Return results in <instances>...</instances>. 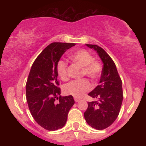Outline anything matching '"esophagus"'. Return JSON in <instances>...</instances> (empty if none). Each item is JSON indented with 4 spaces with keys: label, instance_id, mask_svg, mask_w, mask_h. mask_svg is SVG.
I'll return each mask as SVG.
<instances>
[{
    "label": "esophagus",
    "instance_id": "esophagus-1",
    "mask_svg": "<svg viewBox=\"0 0 146 146\" xmlns=\"http://www.w3.org/2000/svg\"><path fill=\"white\" fill-rule=\"evenodd\" d=\"M74 100H75V102H78L80 101V99L77 98H74Z\"/></svg>",
    "mask_w": 146,
    "mask_h": 146
}]
</instances>
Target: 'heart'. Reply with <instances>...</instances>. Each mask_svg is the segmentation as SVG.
Segmentation results:
<instances>
[{
  "instance_id": "heart-1",
  "label": "heart",
  "mask_w": 146,
  "mask_h": 146,
  "mask_svg": "<svg viewBox=\"0 0 146 146\" xmlns=\"http://www.w3.org/2000/svg\"><path fill=\"white\" fill-rule=\"evenodd\" d=\"M69 58L75 64L82 67V75H86L93 81L99 78L102 73V65L98 60L85 50H79L70 55ZM68 66L66 62L60 61L57 64V72L62 80H66L68 78ZM91 88L90 84L86 78L73 80L64 87L66 94L73 95L77 98H82L86 92Z\"/></svg>"
}]
</instances>
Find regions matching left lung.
I'll use <instances>...</instances> for the list:
<instances>
[{
  "label": "left lung",
  "mask_w": 146,
  "mask_h": 146,
  "mask_svg": "<svg viewBox=\"0 0 146 146\" xmlns=\"http://www.w3.org/2000/svg\"><path fill=\"white\" fill-rule=\"evenodd\" d=\"M86 45L97 52L104 65L100 84L88 93L98 101L88 102L84 116L92 128L104 130L116 120L119 113L123 101L121 80L115 62L103 48L96 44Z\"/></svg>",
  "instance_id": "8db88e82"
}]
</instances>
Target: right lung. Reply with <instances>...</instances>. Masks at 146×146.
<instances>
[{
    "label": "right lung",
    "instance_id": "obj_1",
    "mask_svg": "<svg viewBox=\"0 0 146 146\" xmlns=\"http://www.w3.org/2000/svg\"><path fill=\"white\" fill-rule=\"evenodd\" d=\"M74 43L53 42L33 62L26 84V98L30 113L43 128L54 131L64 126L68 111L75 104L72 95L62 97L57 64Z\"/></svg>",
    "mask_w": 146,
    "mask_h": 146
}]
</instances>
